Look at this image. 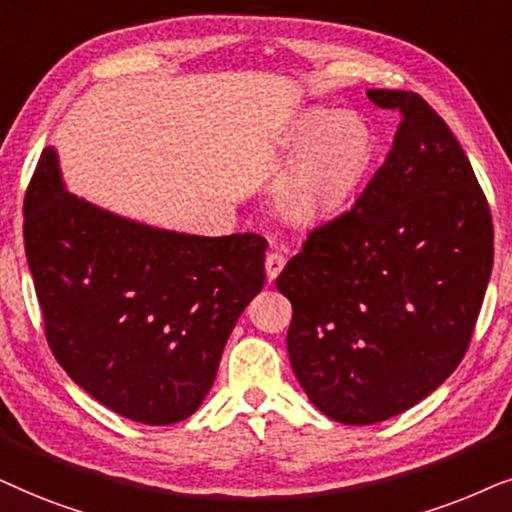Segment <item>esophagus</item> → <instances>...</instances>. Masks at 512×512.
Returning a JSON list of instances; mask_svg holds the SVG:
<instances>
[{"label":"esophagus","instance_id":"34e87169","mask_svg":"<svg viewBox=\"0 0 512 512\" xmlns=\"http://www.w3.org/2000/svg\"><path fill=\"white\" fill-rule=\"evenodd\" d=\"M283 267H285V255H283V252L271 250L269 255H267V260H264V269H267L269 281H274V278L283 271Z\"/></svg>","mask_w":512,"mask_h":512}]
</instances>
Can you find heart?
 Listing matches in <instances>:
<instances>
[{
	"instance_id": "heart-1",
	"label": "heart",
	"mask_w": 512,
	"mask_h": 512,
	"mask_svg": "<svg viewBox=\"0 0 512 512\" xmlns=\"http://www.w3.org/2000/svg\"><path fill=\"white\" fill-rule=\"evenodd\" d=\"M285 156H299L281 189V210L295 222L332 215L349 201L374 152L365 119L349 112L309 109L285 131Z\"/></svg>"
}]
</instances>
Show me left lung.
Here are the masks:
<instances>
[{
  "instance_id": "8db88e82",
  "label": "left lung",
  "mask_w": 512,
  "mask_h": 512,
  "mask_svg": "<svg viewBox=\"0 0 512 512\" xmlns=\"http://www.w3.org/2000/svg\"><path fill=\"white\" fill-rule=\"evenodd\" d=\"M356 206L313 229L276 288L290 299L292 372L325 417L379 424L461 363L492 276V213L459 140L412 91Z\"/></svg>"
}]
</instances>
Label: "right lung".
<instances>
[{
    "instance_id": "right-lung-1",
    "label": "right lung",
    "mask_w": 512,
    "mask_h": 512,
    "mask_svg": "<svg viewBox=\"0 0 512 512\" xmlns=\"http://www.w3.org/2000/svg\"><path fill=\"white\" fill-rule=\"evenodd\" d=\"M23 215L46 339L74 384L138 424L192 417L262 290L267 241L180 234L95 206L67 192L53 147Z\"/></svg>"
}]
</instances>
